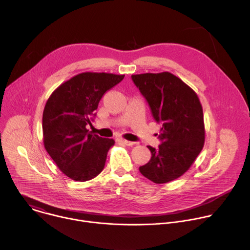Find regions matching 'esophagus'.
I'll list each match as a JSON object with an SVG mask.
<instances>
[{"label":"esophagus","instance_id":"esophagus-1","mask_svg":"<svg viewBox=\"0 0 250 250\" xmlns=\"http://www.w3.org/2000/svg\"><path fill=\"white\" fill-rule=\"evenodd\" d=\"M118 141L120 142V144H122V145H125V146H133V145H134V142H132V141H128V140H125V139H124V138H118Z\"/></svg>","mask_w":250,"mask_h":250}]
</instances>
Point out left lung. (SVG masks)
Segmentation results:
<instances>
[{"label":"left lung","instance_id":"left-lung-1","mask_svg":"<svg viewBox=\"0 0 250 250\" xmlns=\"http://www.w3.org/2000/svg\"><path fill=\"white\" fill-rule=\"evenodd\" d=\"M131 79L161 125V144L157 148L147 146L151 158L139 171L156 184L173 181L191 167L204 146L200 100L193 89L169 72L131 75Z\"/></svg>","mask_w":250,"mask_h":250}]
</instances>
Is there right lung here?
<instances>
[{"instance_id": "obj_1", "label": "right lung", "mask_w": 250, "mask_h": 250, "mask_svg": "<svg viewBox=\"0 0 250 250\" xmlns=\"http://www.w3.org/2000/svg\"><path fill=\"white\" fill-rule=\"evenodd\" d=\"M125 75L85 72L61 84L49 97L42 116L43 144L58 168L72 180L85 182L104 169L112 138L93 134L95 111L104 94Z\"/></svg>"}]
</instances>
